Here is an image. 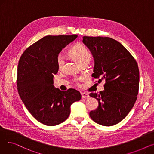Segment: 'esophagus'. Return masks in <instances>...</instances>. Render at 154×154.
I'll use <instances>...</instances> for the list:
<instances>
[{
  "label": "esophagus",
  "mask_w": 154,
  "mask_h": 154,
  "mask_svg": "<svg viewBox=\"0 0 154 154\" xmlns=\"http://www.w3.org/2000/svg\"><path fill=\"white\" fill-rule=\"evenodd\" d=\"M81 95H82V99H85V98H88V97H89V95L87 94H86V93H85V92L82 93V94H81Z\"/></svg>",
  "instance_id": "1"
}]
</instances>
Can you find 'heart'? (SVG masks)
Segmentation results:
<instances>
[{
	"instance_id": "heart-1",
	"label": "heart",
	"mask_w": 154,
	"mask_h": 154,
	"mask_svg": "<svg viewBox=\"0 0 154 154\" xmlns=\"http://www.w3.org/2000/svg\"><path fill=\"white\" fill-rule=\"evenodd\" d=\"M70 55L75 59L82 66L84 63H88L91 59V54L88 48L81 44L75 45L69 52ZM57 65L59 70L63 69L65 65V59L63 55L59 54L57 57ZM81 79H74L73 80L74 84L79 85V80Z\"/></svg>"
}]
</instances>
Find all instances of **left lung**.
<instances>
[{"label": "left lung", "mask_w": 154, "mask_h": 154, "mask_svg": "<svg viewBox=\"0 0 154 154\" xmlns=\"http://www.w3.org/2000/svg\"><path fill=\"white\" fill-rule=\"evenodd\" d=\"M83 42L95 60L92 76L106 80L104 91L90 94L99 107L90 112L100 125L112 126L122 121L131 110L139 88V70L134 57L117 40L110 37H83Z\"/></svg>", "instance_id": "1"}]
</instances>
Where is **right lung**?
I'll use <instances>...</instances> for the list:
<instances>
[{
	"label": "right lung",
	"mask_w": 154,
	"mask_h": 154,
	"mask_svg": "<svg viewBox=\"0 0 154 154\" xmlns=\"http://www.w3.org/2000/svg\"><path fill=\"white\" fill-rule=\"evenodd\" d=\"M77 37H44L26 48L19 59L17 86L20 97L32 116L45 125L63 122L70 115L71 105L81 99L74 88L62 91L53 85V75L59 70L57 57Z\"/></svg>",
	"instance_id": "obj_1"
}]
</instances>
